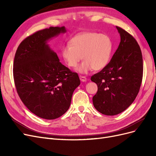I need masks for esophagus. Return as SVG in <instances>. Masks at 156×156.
I'll return each mask as SVG.
<instances>
[{
  "mask_svg": "<svg viewBox=\"0 0 156 156\" xmlns=\"http://www.w3.org/2000/svg\"><path fill=\"white\" fill-rule=\"evenodd\" d=\"M79 78H80V80H81V81L82 82H85V81H87V79L86 77L82 76V75H80Z\"/></svg>",
  "mask_w": 156,
  "mask_h": 156,
  "instance_id": "34e87169",
  "label": "esophagus"
}]
</instances>
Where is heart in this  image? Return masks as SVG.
Masks as SVG:
<instances>
[{
    "mask_svg": "<svg viewBox=\"0 0 156 156\" xmlns=\"http://www.w3.org/2000/svg\"><path fill=\"white\" fill-rule=\"evenodd\" d=\"M65 45L62 55L69 68H75L80 61L84 62L77 71L87 73L90 71L101 70L109 62L112 51V42L110 37L94 32H86L77 34Z\"/></svg>",
    "mask_w": 156,
    "mask_h": 156,
    "instance_id": "1",
    "label": "heart"
}]
</instances>
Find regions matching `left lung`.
Listing matches in <instances>:
<instances>
[{"label":"left lung","instance_id":"left-lung-1","mask_svg":"<svg viewBox=\"0 0 156 156\" xmlns=\"http://www.w3.org/2000/svg\"><path fill=\"white\" fill-rule=\"evenodd\" d=\"M120 36L119 48L107 66L91 77L98 85L92 98L96 109L112 116L125 111L139 92L143 75V56L134 37L116 27Z\"/></svg>","mask_w":156,"mask_h":156}]
</instances>
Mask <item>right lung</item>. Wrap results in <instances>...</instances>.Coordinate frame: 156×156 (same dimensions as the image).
<instances>
[{"instance_id":"right-lung-1","label":"right lung","mask_w":156,"mask_h":156,"mask_svg":"<svg viewBox=\"0 0 156 156\" xmlns=\"http://www.w3.org/2000/svg\"><path fill=\"white\" fill-rule=\"evenodd\" d=\"M66 32L64 27L37 31L21 41L15 55L13 74L18 95L41 119L53 120L63 115L81 83L78 74L61 64L47 44Z\"/></svg>"}]
</instances>
